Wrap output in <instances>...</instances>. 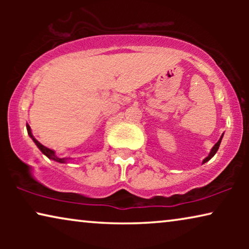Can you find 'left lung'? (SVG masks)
<instances>
[{
  "instance_id": "8db88e82",
  "label": "left lung",
  "mask_w": 249,
  "mask_h": 249,
  "mask_svg": "<svg viewBox=\"0 0 249 249\" xmlns=\"http://www.w3.org/2000/svg\"><path fill=\"white\" fill-rule=\"evenodd\" d=\"M222 138H223V134H222V136H221V137H220V139H219V142H216V144L213 146V147H212V149H211L210 154H209V155H207V156H206V158L203 160V164H204V163H206L207 161H210V160H211V159H212L214 155H215V153L217 152V149H219V147H220V144H221V141H222Z\"/></svg>"
}]
</instances>
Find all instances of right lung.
<instances>
[{
  "mask_svg": "<svg viewBox=\"0 0 249 249\" xmlns=\"http://www.w3.org/2000/svg\"><path fill=\"white\" fill-rule=\"evenodd\" d=\"M27 131H28L29 137L33 139L34 142H35L37 147L39 148V151L42 152L44 155H46L47 158H49L50 160H53V161L59 162V163H67L68 161H69V160H73V159H71V158H59V156H57V155L55 154V152H54L53 149L47 148V147H45V146H44V145L40 144V142H39L38 141H37V139L33 136V134H32V129H30L29 124H27Z\"/></svg>",
  "mask_w": 249,
  "mask_h": 249,
  "instance_id": "right-lung-1",
  "label": "right lung"
}]
</instances>
